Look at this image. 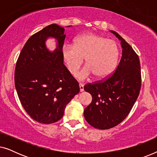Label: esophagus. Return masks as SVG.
<instances>
[{
    "mask_svg": "<svg viewBox=\"0 0 157 157\" xmlns=\"http://www.w3.org/2000/svg\"><path fill=\"white\" fill-rule=\"evenodd\" d=\"M79 88H80V91L82 92L83 91V83H79Z\"/></svg>",
    "mask_w": 157,
    "mask_h": 157,
    "instance_id": "esophagus-1",
    "label": "esophagus"
}]
</instances>
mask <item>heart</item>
I'll return each mask as SVG.
<instances>
[{
    "mask_svg": "<svg viewBox=\"0 0 157 157\" xmlns=\"http://www.w3.org/2000/svg\"><path fill=\"white\" fill-rule=\"evenodd\" d=\"M64 60L71 74L75 75L85 59L86 66L77 74L80 80L94 75L102 79L111 74L117 67L119 49L117 43L104 36L95 33L83 34L74 40V45L63 48Z\"/></svg>",
    "mask_w": 157,
    "mask_h": 157,
    "instance_id": "b5f03b06",
    "label": "heart"
}]
</instances>
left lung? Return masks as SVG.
Returning a JSON list of instances; mask_svg holds the SVG:
<instances>
[{"label":"left lung","instance_id":"obj_1","mask_svg":"<svg viewBox=\"0 0 157 157\" xmlns=\"http://www.w3.org/2000/svg\"><path fill=\"white\" fill-rule=\"evenodd\" d=\"M121 40L122 56L117 69L102 81L88 83L84 90L92 101L84 109L85 119L98 129L117 126L127 117L141 89V66L138 55L117 32L110 31Z\"/></svg>","mask_w":157,"mask_h":157}]
</instances>
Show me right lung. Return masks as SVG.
<instances>
[{"instance_id":"add662e5","label":"right lung","mask_w":157,"mask_h":157,"mask_svg":"<svg viewBox=\"0 0 157 157\" xmlns=\"http://www.w3.org/2000/svg\"><path fill=\"white\" fill-rule=\"evenodd\" d=\"M64 31L51 24L33 34L16 62L15 86L18 98L28 114L39 123L52 124L61 119L66 105L80 91L78 81L63 64ZM48 37L57 41L53 52L45 46Z\"/></svg>"}]
</instances>
